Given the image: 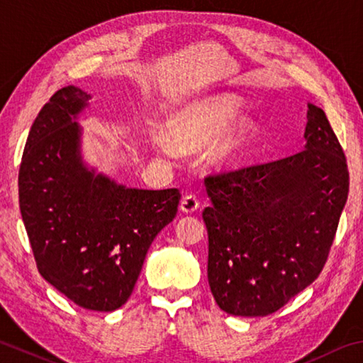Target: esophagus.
I'll list each match as a JSON object with an SVG mask.
<instances>
[{"instance_id":"esophagus-1","label":"esophagus","mask_w":363,"mask_h":363,"mask_svg":"<svg viewBox=\"0 0 363 363\" xmlns=\"http://www.w3.org/2000/svg\"><path fill=\"white\" fill-rule=\"evenodd\" d=\"M179 208H181L182 213L194 214V213H196V211H199L200 201H199V199H196L195 195H186V196H184V199H182V201H181V204H179Z\"/></svg>"}]
</instances>
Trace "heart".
<instances>
[{"label":"heart","instance_id":"b5f03b06","mask_svg":"<svg viewBox=\"0 0 363 363\" xmlns=\"http://www.w3.org/2000/svg\"><path fill=\"white\" fill-rule=\"evenodd\" d=\"M242 101L233 94L203 95L182 103L164 118L163 133L154 138L152 146L160 154L177 149L194 152L203 147L204 160L219 171L238 168L252 152L259 138V125L242 116Z\"/></svg>","mask_w":363,"mask_h":363}]
</instances>
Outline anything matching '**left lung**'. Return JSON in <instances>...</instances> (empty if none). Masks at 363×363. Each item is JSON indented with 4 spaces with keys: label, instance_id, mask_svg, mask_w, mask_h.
<instances>
[{
    "label": "left lung",
    "instance_id": "8db88e82",
    "mask_svg": "<svg viewBox=\"0 0 363 363\" xmlns=\"http://www.w3.org/2000/svg\"><path fill=\"white\" fill-rule=\"evenodd\" d=\"M305 150L204 179L208 281L222 311L262 318L314 282L347 200L346 157L324 111L308 103Z\"/></svg>",
    "mask_w": 363,
    "mask_h": 363
}]
</instances>
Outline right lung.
Listing matches in <instances>:
<instances>
[{
    "label": "right lung",
    "mask_w": 363,
    "mask_h": 363,
    "mask_svg": "<svg viewBox=\"0 0 363 363\" xmlns=\"http://www.w3.org/2000/svg\"><path fill=\"white\" fill-rule=\"evenodd\" d=\"M90 100L68 85L39 111L18 171V201L43 278L81 308L109 313L127 303L181 194L127 187L85 163L77 118Z\"/></svg>",
    "instance_id": "right-lung-1"
}]
</instances>
